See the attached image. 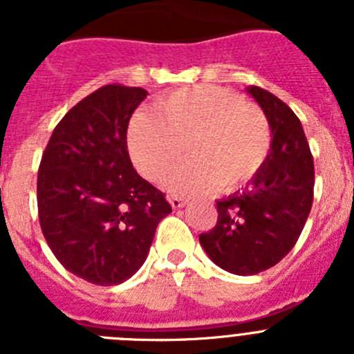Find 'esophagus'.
I'll list each match as a JSON object with an SVG mask.
<instances>
[{"mask_svg":"<svg viewBox=\"0 0 354 354\" xmlns=\"http://www.w3.org/2000/svg\"><path fill=\"white\" fill-rule=\"evenodd\" d=\"M170 205L174 209H180L186 205V200H184L183 196H170Z\"/></svg>","mask_w":354,"mask_h":354,"instance_id":"obj_1","label":"esophagus"}]
</instances>
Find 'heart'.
Returning <instances> with one entry per match:
<instances>
[{"label":"heart","instance_id":"b5f03b06","mask_svg":"<svg viewBox=\"0 0 354 354\" xmlns=\"http://www.w3.org/2000/svg\"><path fill=\"white\" fill-rule=\"evenodd\" d=\"M189 161L168 180L174 193L202 195L218 186L232 192L257 175L271 147L270 120L259 106L214 84L168 93L154 113L136 117L129 131L133 161L159 183L183 158Z\"/></svg>","mask_w":354,"mask_h":354}]
</instances>
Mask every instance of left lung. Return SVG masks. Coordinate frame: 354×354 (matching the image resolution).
<instances>
[{
  "instance_id": "1",
  "label": "left lung",
  "mask_w": 354,
  "mask_h": 354,
  "mask_svg": "<svg viewBox=\"0 0 354 354\" xmlns=\"http://www.w3.org/2000/svg\"><path fill=\"white\" fill-rule=\"evenodd\" d=\"M246 92L270 120L271 149L243 192L216 202L218 221L200 245L228 273L270 270L294 248L314 202V158L292 109L261 86Z\"/></svg>"
}]
</instances>
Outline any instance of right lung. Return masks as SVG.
Here are the masks:
<instances>
[{
    "label": "right lung",
    "instance_id": "1",
    "mask_svg": "<svg viewBox=\"0 0 354 354\" xmlns=\"http://www.w3.org/2000/svg\"><path fill=\"white\" fill-rule=\"evenodd\" d=\"M147 90L106 84L55 127L37 177L42 234L65 270L95 286L126 282L149 255L165 195L133 168L131 115Z\"/></svg>",
    "mask_w": 354,
    "mask_h": 354
}]
</instances>
